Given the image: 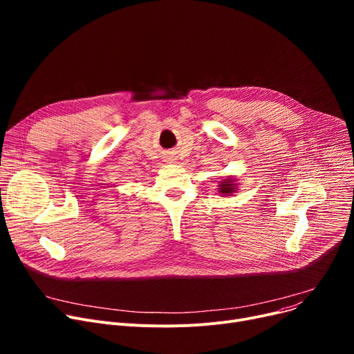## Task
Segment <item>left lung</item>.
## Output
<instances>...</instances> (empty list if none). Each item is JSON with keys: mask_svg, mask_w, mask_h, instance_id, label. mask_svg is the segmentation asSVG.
I'll use <instances>...</instances> for the list:
<instances>
[{"mask_svg": "<svg viewBox=\"0 0 354 354\" xmlns=\"http://www.w3.org/2000/svg\"><path fill=\"white\" fill-rule=\"evenodd\" d=\"M236 179L235 178H232V176H225V178H222V180H219V183H218V192L224 196V195H227V196H230V195H232V194H235L236 192Z\"/></svg>", "mask_w": 354, "mask_h": 354, "instance_id": "left-lung-1", "label": "left lung"}]
</instances>
